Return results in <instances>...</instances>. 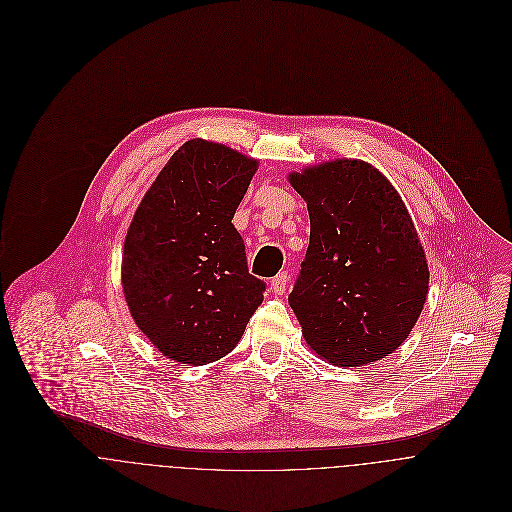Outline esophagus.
Here are the masks:
<instances>
[{
    "instance_id": "esophagus-1",
    "label": "esophagus",
    "mask_w": 512,
    "mask_h": 512,
    "mask_svg": "<svg viewBox=\"0 0 512 512\" xmlns=\"http://www.w3.org/2000/svg\"><path fill=\"white\" fill-rule=\"evenodd\" d=\"M286 288H288V274L282 272V274H278V276L272 280V292L282 295V293L286 292Z\"/></svg>"
}]
</instances>
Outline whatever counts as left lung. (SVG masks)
I'll return each instance as SVG.
<instances>
[{"mask_svg":"<svg viewBox=\"0 0 512 512\" xmlns=\"http://www.w3.org/2000/svg\"><path fill=\"white\" fill-rule=\"evenodd\" d=\"M309 211V246L292 305L305 343L339 366L380 361L416 325L430 270L396 189L370 163L335 159L292 173Z\"/></svg>","mask_w":512,"mask_h":512,"instance_id":"obj_1","label":"left lung"}]
</instances>
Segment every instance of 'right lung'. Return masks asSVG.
<instances>
[{
	"instance_id": "right-lung-1",
	"label": "right lung",
	"mask_w": 512,
	"mask_h": 512,
	"mask_svg": "<svg viewBox=\"0 0 512 512\" xmlns=\"http://www.w3.org/2000/svg\"><path fill=\"white\" fill-rule=\"evenodd\" d=\"M258 161L189 140L161 169L130 224L122 286L159 353L181 365L228 355L264 299L232 217Z\"/></svg>"
}]
</instances>
